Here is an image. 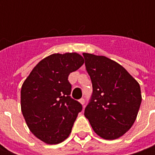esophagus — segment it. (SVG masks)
Segmentation results:
<instances>
[{
	"label": "esophagus",
	"mask_w": 155,
	"mask_h": 155,
	"mask_svg": "<svg viewBox=\"0 0 155 155\" xmlns=\"http://www.w3.org/2000/svg\"><path fill=\"white\" fill-rule=\"evenodd\" d=\"M79 102H80V104H83V105L85 104V100H84V98H81L80 100H79Z\"/></svg>",
	"instance_id": "obj_1"
}]
</instances>
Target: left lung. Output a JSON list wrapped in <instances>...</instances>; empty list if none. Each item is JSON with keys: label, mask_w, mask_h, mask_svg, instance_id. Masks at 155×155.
<instances>
[{"label": "left lung", "mask_w": 155, "mask_h": 155, "mask_svg": "<svg viewBox=\"0 0 155 155\" xmlns=\"http://www.w3.org/2000/svg\"><path fill=\"white\" fill-rule=\"evenodd\" d=\"M93 92L84 116L100 137L114 140L132 127L141 103L138 82L118 63L83 53Z\"/></svg>", "instance_id": "8db88e82"}]
</instances>
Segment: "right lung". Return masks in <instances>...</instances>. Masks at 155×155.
Wrapping results in <instances>:
<instances>
[{
  "instance_id": "add662e5",
  "label": "right lung",
  "mask_w": 155,
  "mask_h": 155,
  "mask_svg": "<svg viewBox=\"0 0 155 155\" xmlns=\"http://www.w3.org/2000/svg\"><path fill=\"white\" fill-rule=\"evenodd\" d=\"M84 62L78 53H54L33 69L21 91V111L30 131L47 144L69 136L82 104L71 97V72Z\"/></svg>"
}]
</instances>
